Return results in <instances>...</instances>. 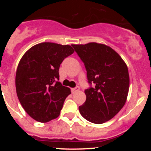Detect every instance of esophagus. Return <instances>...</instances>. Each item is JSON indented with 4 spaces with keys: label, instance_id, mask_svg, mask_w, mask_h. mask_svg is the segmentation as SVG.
Segmentation results:
<instances>
[{
    "label": "esophagus",
    "instance_id": "34e87169",
    "mask_svg": "<svg viewBox=\"0 0 151 151\" xmlns=\"http://www.w3.org/2000/svg\"><path fill=\"white\" fill-rule=\"evenodd\" d=\"M72 93H76L77 92V91H78L79 90V86H76V87H74V88H72Z\"/></svg>",
    "mask_w": 151,
    "mask_h": 151
}]
</instances>
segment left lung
Masks as SVG:
<instances>
[{"instance_id":"8db88e82","label":"left lung","mask_w":151,"mask_h":151,"mask_svg":"<svg viewBox=\"0 0 151 151\" xmlns=\"http://www.w3.org/2000/svg\"><path fill=\"white\" fill-rule=\"evenodd\" d=\"M84 62L90 87L86 99L79 106L86 120L101 124L119 113L126 101L129 89L128 67L122 58L110 47L96 42L72 45ZM91 83H94L92 88Z\"/></svg>"}]
</instances>
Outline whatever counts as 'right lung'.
<instances>
[{
	"label": "right lung",
	"instance_id": "1",
	"mask_svg": "<svg viewBox=\"0 0 151 151\" xmlns=\"http://www.w3.org/2000/svg\"><path fill=\"white\" fill-rule=\"evenodd\" d=\"M74 50L52 42L36 45L24 54L15 76L19 101L35 120L45 123L59 116L70 89L60 81L59 69Z\"/></svg>",
	"mask_w": 151,
	"mask_h": 151
}]
</instances>
